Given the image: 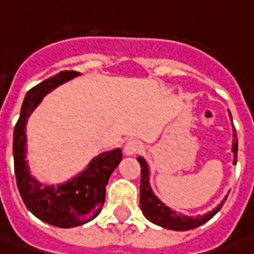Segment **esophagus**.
<instances>
[{"label":"esophagus","mask_w":254,"mask_h":254,"mask_svg":"<svg viewBox=\"0 0 254 254\" xmlns=\"http://www.w3.org/2000/svg\"><path fill=\"white\" fill-rule=\"evenodd\" d=\"M140 150H142V143L139 140H133V139L127 140L124 146V152L127 156H133V154L139 153Z\"/></svg>","instance_id":"1"}]
</instances>
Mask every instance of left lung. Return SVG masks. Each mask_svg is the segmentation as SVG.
Instances as JSON below:
<instances>
[{
  "label": "left lung",
  "instance_id": "left-lung-1",
  "mask_svg": "<svg viewBox=\"0 0 254 254\" xmlns=\"http://www.w3.org/2000/svg\"><path fill=\"white\" fill-rule=\"evenodd\" d=\"M229 112V111H228ZM229 118L232 122V115L229 112ZM232 153H233V163H236L238 159V137H236V130L232 122ZM137 162L140 164V173H142V179H140V208L143 215L154 225H159L162 228L170 229V231H190L194 229L197 226H201L202 223L208 222L212 216H214L221 208L223 202L226 201L228 194L223 197V199L215 206L212 211L206 212L204 215H197V216H187L184 214H177L174 209H171L170 206L166 205L160 198L157 197L152 190L150 186V167L147 162L144 160L142 156L137 157Z\"/></svg>",
  "mask_w": 254,
  "mask_h": 254
}]
</instances>
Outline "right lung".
Wrapping results in <instances>:
<instances>
[{
	"label": "right lung",
	"mask_w": 254,
	"mask_h": 254,
	"mask_svg": "<svg viewBox=\"0 0 254 254\" xmlns=\"http://www.w3.org/2000/svg\"><path fill=\"white\" fill-rule=\"evenodd\" d=\"M77 75L80 73L60 71L26 92L21 115L13 129V166L19 194L26 208L36 218L59 228H74L90 222L100 214L108 180L122 160L119 147L102 152L91 159L84 170L59 184H45L31 174L26 160L28 118L45 95Z\"/></svg>",
	"instance_id": "add662e5"
}]
</instances>
